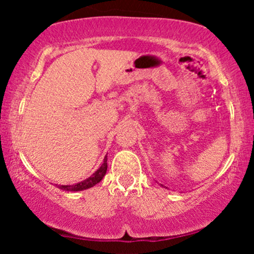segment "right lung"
Here are the masks:
<instances>
[{
    "instance_id": "obj_1",
    "label": "right lung",
    "mask_w": 254,
    "mask_h": 254,
    "mask_svg": "<svg viewBox=\"0 0 254 254\" xmlns=\"http://www.w3.org/2000/svg\"><path fill=\"white\" fill-rule=\"evenodd\" d=\"M106 171H107V157H105L101 167L99 168V170L95 172L93 176H90L88 179L83 180V182H81V183L75 184V185H58V188H60L61 190H64V191L86 190V189L93 188L95 184H98L99 182H100V180L104 178L105 174H106Z\"/></svg>"
}]
</instances>
